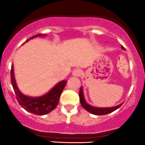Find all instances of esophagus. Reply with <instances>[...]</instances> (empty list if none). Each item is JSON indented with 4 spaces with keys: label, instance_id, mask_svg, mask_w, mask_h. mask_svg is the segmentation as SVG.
<instances>
[{
    "label": "esophagus",
    "instance_id": "1",
    "mask_svg": "<svg viewBox=\"0 0 145 145\" xmlns=\"http://www.w3.org/2000/svg\"><path fill=\"white\" fill-rule=\"evenodd\" d=\"M82 74V72L80 69H75L72 72V75L75 77H80Z\"/></svg>",
    "mask_w": 145,
    "mask_h": 145
}]
</instances>
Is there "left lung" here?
I'll return each instance as SVG.
<instances>
[{
  "label": "left lung",
  "instance_id": "obj_1",
  "mask_svg": "<svg viewBox=\"0 0 145 145\" xmlns=\"http://www.w3.org/2000/svg\"><path fill=\"white\" fill-rule=\"evenodd\" d=\"M122 49H125L123 46H122ZM79 97H80V104L82 105V107L84 109L87 110L88 112H89L91 114H93V115H104L109 114L110 112H112L115 110H116L117 109H118L119 107H120L122 106V104L119 105L118 106H115V107H93V106L89 105V104L86 103L85 100V97H84V94L83 91H82V88H80L79 92Z\"/></svg>",
  "mask_w": 145,
  "mask_h": 145
}]
</instances>
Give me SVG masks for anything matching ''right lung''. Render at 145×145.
I'll use <instances>...</instances> for the list:
<instances>
[{
  "mask_svg": "<svg viewBox=\"0 0 145 145\" xmlns=\"http://www.w3.org/2000/svg\"><path fill=\"white\" fill-rule=\"evenodd\" d=\"M43 35H42V34H38V35L31 37L30 39L38 36H43ZM30 39H27L25 42L28 41ZM10 78H11L13 88L16 95V99L19 105L26 111L37 115H46L50 112L51 111H53L57 107L61 93L63 92V89L67 83L66 80L60 81L44 95L40 96V97H33L25 95L19 90L16 85V79H15L13 65H12L11 70H10Z\"/></svg>",
  "mask_w": 145,
  "mask_h": 145,
  "instance_id": "1",
  "label": "right lung"
}]
</instances>
